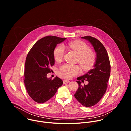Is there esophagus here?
Instances as JSON below:
<instances>
[{"instance_id": "obj_1", "label": "esophagus", "mask_w": 131, "mask_h": 131, "mask_svg": "<svg viewBox=\"0 0 131 131\" xmlns=\"http://www.w3.org/2000/svg\"><path fill=\"white\" fill-rule=\"evenodd\" d=\"M70 82V81L69 80H63V83L64 84H66V83H69Z\"/></svg>"}]
</instances>
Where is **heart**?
<instances>
[{"mask_svg": "<svg viewBox=\"0 0 131 131\" xmlns=\"http://www.w3.org/2000/svg\"><path fill=\"white\" fill-rule=\"evenodd\" d=\"M65 47L70 49L78 55L77 61L84 69H88L94 65L95 61L94 53L89 50V47L85 43L81 41H71L65 46H59L56 47L53 55L57 62H60L62 60ZM81 68L79 65L65 64L60 67L58 73L61 77L69 79L79 74Z\"/></svg>", "mask_w": 131, "mask_h": 131, "instance_id": "obj_1", "label": "heart"}]
</instances>
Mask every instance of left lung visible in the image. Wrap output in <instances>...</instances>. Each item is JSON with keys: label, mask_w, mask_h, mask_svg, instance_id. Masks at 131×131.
Segmentation results:
<instances>
[{"label": "left lung", "mask_w": 131, "mask_h": 131, "mask_svg": "<svg viewBox=\"0 0 131 131\" xmlns=\"http://www.w3.org/2000/svg\"><path fill=\"white\" fill-rule=\"evenodd\" d=\"M81 38L88 40L92 45L96 57L94 68L77 78L76 81L79 88L74 95L84 106L91 107L101 100L106 91L110 74V64L107 52L99 40L91 36L82 37ZM84 80L89 83L82 87L81 82H84Z\"/></svg>", "instance_id": "8db88e82"}]
</instances>
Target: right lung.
Instances as JSON below:
<instances>
[{"instance_id": "obj_1", "label": "right lung", "mask_w": 131, "mask_h": 131, "mask_svg": "<svg viewBox=\"0 0 131 131\" xmlns=\"http://www.w3.org/2000/svg\"><path fill=\"white\" fill-rule=\"evenodd\" d=\"M66 39L53 36L43 37L35 43L27 55L24 84L29 96L37 103L48 101L63 84L59 77L52 80L47 76L51 72L50 67L54 65L55 47Z\"/></svg>"}]
</instances>
